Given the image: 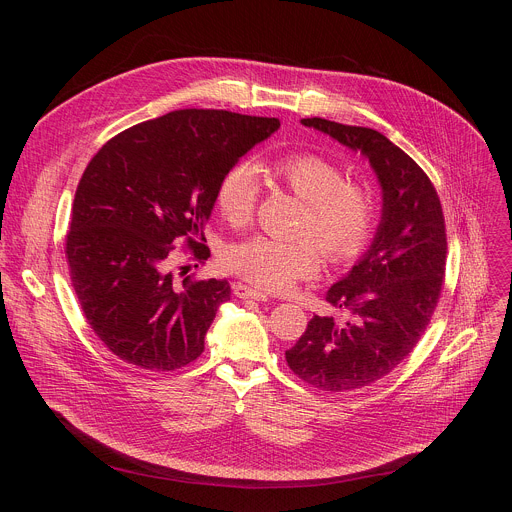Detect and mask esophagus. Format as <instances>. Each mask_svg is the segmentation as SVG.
<instances>
[{"label":"esophagus","mask_w":512,"mask_h":512,"mask_svg":"<svg viewBox=\"0 0 512 512\" xmlns=\"http://www.w3.org/2000/svg\"><path fill=\"white\" fill-rule=\"evenodd\" d=\"M233 294L241 300H257V302H267V294H263V291L259 289H253L241 281L233 283Z\"/></svg>","instance_id":"obj_1"}]
</instances>
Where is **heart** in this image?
I'll return each mask as SVG.
<instances>
[{
	"mask_svg": "<svg viewBox=\"0 0 512 512\" xmlns=\"http://www.w3.org/2000/svg\"><path fill=\"white\" fill-rule=\"evenodd\" d=\"M267 174L304 200L298 235L306 237L279 241L255 235L233 243L223 263L235 275L257 287L283 291L320 271L322 251L338 265L367 247L375 227V198L367 184L348 180L336 162L312 152L279 156L269 162ZM257 198L259 176L249 162L229 166L214 188L216 210L233 227L251 221Z\"/></svg>",
	"mask_w": 512,
	"mask_h": 512,
	"instance_id": "heart-1",
	"label": "heart"
}]
</instances>
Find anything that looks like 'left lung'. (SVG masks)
<instances>
[{"label": "left lung", "instance_id": "8db88e82", "mask_svg": "<svg viewBox=\"0 0 512 512\" xmlns=\"http://www.w3.org/2000/svg\"><path fill=\"white\" fill-rule=\"evenodd\" d=\"M373 166L383 190L377 235L362 259L326 294L344 322L314 316L287 367L308 385L344 393L389 375L415 348L440 302L446 273L444 212L427 174L383 133L322 117L302 119Z\"/></svg>", "mask_w": 512, "mask_h": 512}]
</instances>
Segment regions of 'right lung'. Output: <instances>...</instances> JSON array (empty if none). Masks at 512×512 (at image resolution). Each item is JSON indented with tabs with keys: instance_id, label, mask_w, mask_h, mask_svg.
I'll use <instances>...</instances> for the list:
<instances>
[{
	"instance_id": "right-lung-1",
	"label": "right lung",
	"mask_w": 512,
	"mask_h": 512,
	"mask_svg": "<svg viewBox=\"0 0 512 512\" xmlns=\"http://www.w3.org/2000/svg\"><path fill=\"white\" fill-rule=\"evenodd\" d=\"M279 129L275 117L180 109L111 137L89 162L72 202L66 261L99 340L145 371H176L204 350L227 279L174 281L170 257L186 239L210 249L204 225L223 172Z\"/></svg>"
}]
</instances>
